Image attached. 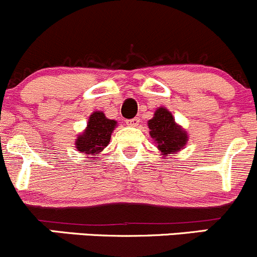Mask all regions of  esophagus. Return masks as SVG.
Wrapping results in <instances>:
<instances>
[{"instance_id":"34e87169","label":"esophagus","mask_w":257,"mask_h":257,"mask_svg":"<svg viewBox=\"0 0 257 257\" xmlns=\"http://www.w3.org/2000/svg\"><path fill=\"white\" fill-rule=\"evenodd\" d=\"M139 123H140L139 117H134L131 118V120H126V125L131 126V127H136V126H139Z\"/></svg>"}]
</instances>
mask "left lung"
Returning a JSON list of instances; mask_svg holds the SVG:
<instances>
[{
    "label": "left lung",
    "mask_w": 257,
    "mask_h": 257,
    "mask_svg": "<svg viewBox=\"0 0 257 257\" xmlns=\"http://www.w3.org/2000/svg\"><path fill=\"white\" fill-rule=\"evenodd\" d=\"M150 136L157 144V149L164 156L176 154L187 142V132L175 122L172 113L167 108L159 107L154 117L149 121Z\"/></svg>",
    "instance_id": "1"
}]
</instances>
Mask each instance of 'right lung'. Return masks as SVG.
Here are the masks:
<instances>
[{
	"mask_svg": "<svg viewBox=\"0 0 257 257\" xmlns=\"http://www.w3.org/2000/svg\"><path fill=\"white\" fill-rule=\"evenodd\" d=\"M116 125L117 122L115 120L107 118L101 111H95L88 118L87 127L76 139V149L81 154L91 156L100 154L110 142L111 134ZM90 162H93V160H90Z\"/></svg>",
	"mask_w": 257,
	"mask_h": 257,
	"instance_id": "right-lung-1",
	"label": "right lung"
}]
</instances>
